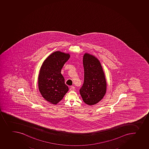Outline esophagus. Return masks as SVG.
I'll return each mask as SVG.
<instances>
[{
	"label": "esophagus",
	"instance_id": "34e87169",
	"mask_svg": "<svg viewBox=\"0 0 149 149\" xmlns=\"http://www.w3.org/2000/svg\"><path fill=\"white\" fill-rule=\"evenodd\" d=\"M70 90L71 91H74L75 90V87H74V86H71V87H70Z\"/></svg>",
	"mask_w": 149,
	"mask_h": 149
}]
</instances>
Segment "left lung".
<instances>
[{
  "label": "left lung",
  "mask_w": 149,
  "mask_h": 149,
  "mask_svg": "<svg viewBox=\"0 0 149 149\" xmlns=\"http://www.w3.org/2000/svg\"><path fill=\"white\" fill-rule=\"evenodd\" d=\"M84 83L80 93L84 103L91 106L103 99L107 91V82L100 61L88 54L83 56Z\"/></svg>",
  "instance_id": "obj_1"
}]
</instances>
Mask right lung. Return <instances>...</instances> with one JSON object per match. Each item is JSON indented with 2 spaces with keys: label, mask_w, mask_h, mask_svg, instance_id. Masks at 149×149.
<instances>
[{
  "label": "right lung",
  "mask_w": 149,
  "mask_h": 149,
  "mask_svg": "<svg viewBox=\"0 0 149 149\" xmlns=\"http://www.w3.org/2000/svg\"><path fill=\"white\" fill-rule=\"evenodd\" d=\"M69 54L56 51L48 56L42 65L38 77L39 91L48 102L56 104L69 90L61 70L69 59Z\"/></svg>",
  "instance_id": "add662e5"
}]
</instances>
